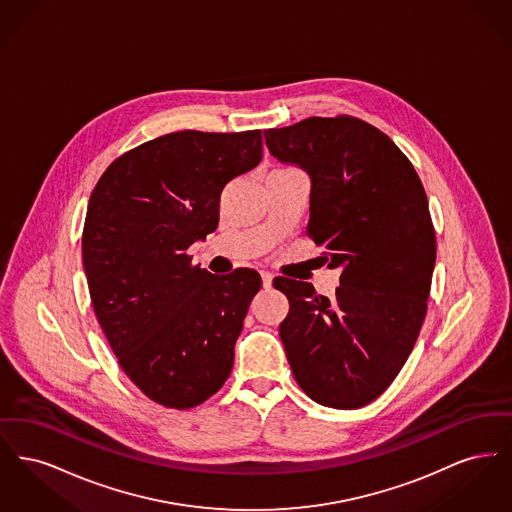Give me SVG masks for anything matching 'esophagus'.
I'll list each match as a JSON object with an SVG mask.
<instances>
[{
	"label": "esophagus",
	"mask_w": 512,
	"mask_h": 512,
	"mask_svg": "<svg viewBox=\"0 0 512 512\" xmlns=\"http://www.w3.org/2000/svg\"><path fill=\"white\" fill-rule=\"evenodd\" d=\"M261 278H263V288H265V290H270V288H272V280H274V276H272L270 272H265V270H263V272H261Z\"/></svg>",
	"instance_id": "1"
}]
</instances>
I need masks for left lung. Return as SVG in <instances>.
Masks as SVG:
<instances>
[{
    "mask_svg": "<svg viewBox=\"0 0 512 512\" xmlns=\"http://www.w3.org/2000/svg\"><path fill=\"white\" fill-rule=\"evenodd\" d=\"M272 157L311 178L309 236L340 268L332 299L276 278L290 299L280 324L301 390L334 409L382 395L409 359L426 317L436 234L424 186L390 138L355 117H311L265 130Z\"/></svg>",
    "mask_w": 512,
    "mask_h": 512,
    "instance_id": "obj_1",
    "label": "left lung"
}]
</instances>
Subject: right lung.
Wrapping results in <instances>:
<instances>
[{
	"mask_svg": "<svg viewBox=\"0 0 512 512\" xmlns=\"http://www.w3.org/2000/svg\"><path fill=\"white\" fill-rule=\"evenodd\" d=\"M263 157L261 130L159 136L99 178L82 261L101 330L155 403L192 409L222 388L251 299L253 268L211 274L188 247L217 230L222 190Z\"/></svg>",
	"mask_w": 512,
	"mask_h": 512,
	"instance_id": "right-lung-1",
	"label": "right lung"
}]
</instances>
